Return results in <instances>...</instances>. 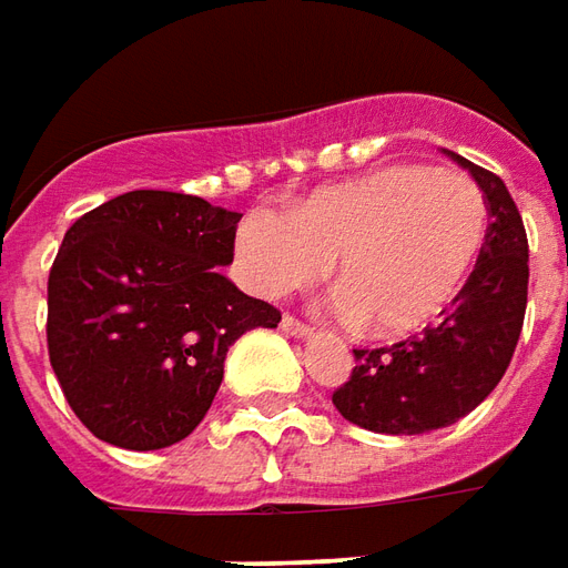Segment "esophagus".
<instances>
[{
  "label": "esophagus",
  "mask_w": 568,
  "mask_h": 568,
  "mask_svg": "<svg viewBox=\"0 0 568 568\" xmlns=\"http://www.w3.org/2000/svg\"><path fill=\"white\" fill-rule=\"evenodd\" d=\"M281 331H284V334H291V337H300V341L312 337L310 325H303V322H300V318H293V315H284V318H281Z\"/></svg>",
  "instance_id": "34e87169"
}]
</instances>
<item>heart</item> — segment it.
Here are the masks:
<instances>
[{
  "label": "heart",
  "instance_id": "heart-1",
  "mask_svg": "<svg viewBox=\"0 0 568 568\" xmlns=\"http://www.w3.org/2000/svg\"><path fill=\"white\" fill-rule=\"evenodd\" d=\"M488 224V203L466 174L387 165L312 190L284 219H246L237 258L262 296L306 287L331 262L334 303L349 325L375 341H403L466 287Z\"/></svg>",
  "mask_w": 568,
  "mask_h": 568
}]
</instances>
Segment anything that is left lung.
Here are the masks:
<instances>
[{
	"label": "left lung",
	"instance_id": "8db88e82",
	"mask_svg": "<svg viewBox=\"0 0 568 568\" xmlns=\"http://www.w3.org/2000/svg\"><path fill=\"white\" fill-rule=\"evenodd\" d=\"M488 203V240L466 287L440 322L413 341L353 349L356 368L334 390L337 413L375 435H425L469 416L500 384L516 353L528 303L523 215L494 171L447 152Z\"/></svg>",
	"mask_w": 568,
	"mask_h": 568
}]
</instances>
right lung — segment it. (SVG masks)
I'll use <instances>...</instances> for the list:
<instances>
[{
	"instance_id": "1",
	"label": "right lung",
	"mask_w": 568,
	"mask_h": 568,
	"mask_svg": "<svg viewBox=\"0 0 568 568\" xmlns=\"http://www.w3.org/2000/svg\"><path fill=\"white\" fill-rule=\"evenodd\" d=\"M237 212L131 190L68 227L49 272V363L74 416L105 444L162 450L209 413L240 334L281 312L222 275Z\"/></svg>"
}]
</instances>
